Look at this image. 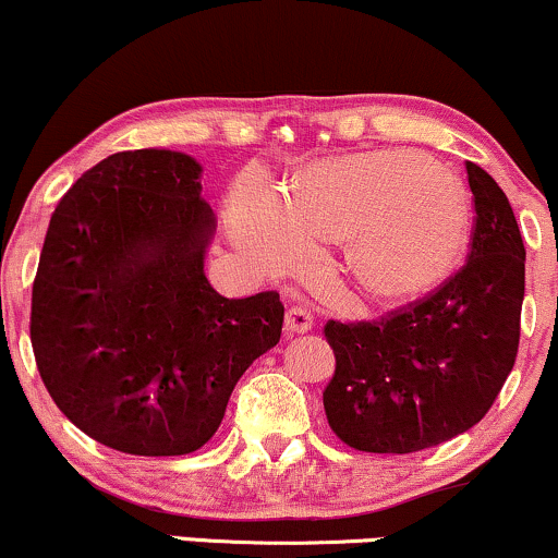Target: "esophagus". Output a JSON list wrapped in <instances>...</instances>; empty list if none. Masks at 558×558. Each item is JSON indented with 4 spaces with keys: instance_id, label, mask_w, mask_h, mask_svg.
<instances>
[{
    "instance_id": "esophagus-1",
    "label": "esophagus",
    "mask_w": 558,
    "mask_h": 558,
    "mask_svg": "<svg viewBox=\"0 0 558 558\" xmlns=\"http://www.w3.org/2000/svg\"><path fill=\"white\" fill-rule=\"evenodd\" d=\"M284 328L287 333H307L313 328V315L307 307L302 305H292L290 311H287V318H284Z\"/></svg>"
}]
</instances>
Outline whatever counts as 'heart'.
Instances as JSON below:
<instances>
[{
	"label": "heart",
	"mask_w": 558,
	"mask_h": 558,
	"mask_svg": "<svg viewBox=\"0 0 558 558\" xmlns=\"http://www.w3.org/2000/svg\"><path fill=\"white\" fill-rule=\"evenodd\" d=\"M243 245L264 264H284L298 238H347V264L373 298L426 292L463 256L471 209L463 185L414 153H373L323 162L284 196L264 183L235 196Z\"/></svg>",
	"instance_id": "b5f03b06"
}]
</instances>
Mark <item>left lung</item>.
<instances>
[{
  "instance_id": "left-lung-1",
  "label": "left lung",
  "mask_w": 558,
  "mask_h": 558,
  "mask_svg": "<svg viewBox=\"0 0 558 558\" xmlns=\"http://www.w3.org/2000/svg\"><path fill=\"white\" fill-rule=\"evenodd\" d=\"M465 266L375 320L323 326L336 369L323 390L333 435L362 452H418L463 435L497 401L520 347L525 245L499 183L465 162Z\"/></svg>"
}]
</instances>
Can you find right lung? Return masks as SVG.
I'll return each instance as SVG.
<instances>
[{
	"label": "right lung",
	"mask_w": 558,
	"mask_h": 558,
	"mask_svg": "<svg viewBox=\"0 0 558 558\" xmlns=\"http://www.w3.org/2000/svg\"><path fill=\"white\" fill-rule=\"evenodd\" d=\"M202 165L170 149L100 160L61 196L31 298V343L59 411L129 456L215 437L253 360L277 347L279 292L227 300L204 277L215 217Z\"/></svg>",
	"instance_id": "add662e5"
}]
</instances>
